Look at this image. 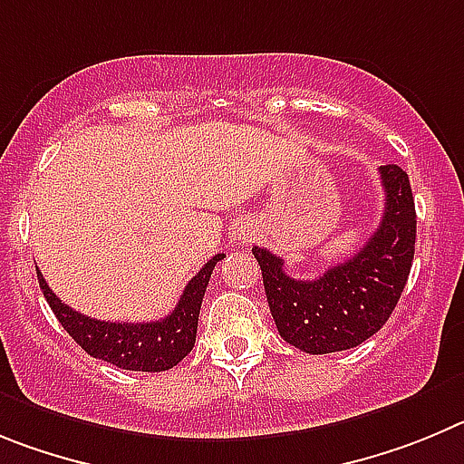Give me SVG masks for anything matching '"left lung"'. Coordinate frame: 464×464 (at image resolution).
<instances>
[{"instance_id":"1","label":"left lung","mask_w":464,"mask_h":464,"mask_svg":"<svg viewBox=\"0 0 464 464\" xmlns=\"http://www.w3.org/2000/svg\"><path fill=\"white\" fill-rule=\"evenodd\" d=\"M379 175L386 191L382 222L349 261L316 279H295L270 249L252 247L279 335L300 352L333 353L362 344L386 324L402 295L414 261V196L400 166H382Z\"/></svg>"}]
</instances>
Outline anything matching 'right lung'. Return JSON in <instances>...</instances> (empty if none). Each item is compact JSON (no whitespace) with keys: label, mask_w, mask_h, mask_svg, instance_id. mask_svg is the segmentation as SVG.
I'll return each instance as SVG.
<instances>
[{"label":"right lung","mask_w":464,"mask_h":464,"mask_svg":"<svg viewBox=\"0 0 464 464\" xmlns=\"http://www.w3.org/2000/svg\"><path fill=\"white\" fill-rule=\"evenodd\" d=\"M222 258L224 254H215L198 270V275H194L191 282L187 284L175 310L164 319L150 321V324H127V321L112 324V321L90 319L62 303L45 284L39 270H36V277H39L41 291L48 300L50 310L55 312L57 321L90 356L118 365L120 370L164 372V370L178 365L194 349L203 295H206L217 261H222Z\"/></svg>","instance_id":"add662e5"}]
</instances>
